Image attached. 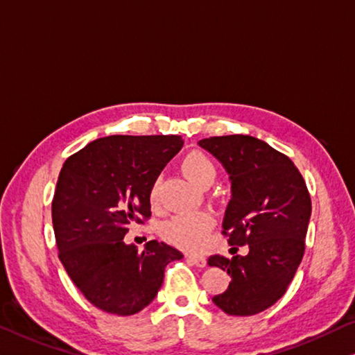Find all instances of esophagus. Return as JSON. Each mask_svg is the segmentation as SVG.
I'll list each match as a JSON object with an SVG mask.
<instances>
[{"mask_svg": "<svg viewBox=\"0 0 355 355\" xmlns=\"http://www.w3.org/2000/svg\"><path fill=\"white\" fill-rule=\"evenodd\" d=\"M187 260L192 261L193 265L200 266V268H205V266H206V259L203 257V255H195V254H189V255H187Z\"/></svg>", "mask_w": 355, "mask_h": 355, "instance_id": "1", "label": "esophagus"}]
</instances>
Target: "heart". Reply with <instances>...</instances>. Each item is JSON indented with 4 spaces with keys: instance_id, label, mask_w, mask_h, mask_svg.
Segmentation results:
<instances>
[{
    "instance_id": "b5f03b06",
    "label": "heart",
    "mask_w": 355,
    "mask_h": 355,
    "mask_svg": "<svg viewBox=\"0 0 355 355\" xmlns=\"http://www.w3.org/2000/svg\"><path fill=\"white\" fill-rule=\"evenodd\" d=\"M182 171L195 184L203 187L211 184L216 178V165L203 152H190L182 160ZM149 201L157 208L160 203V179L157 178L149 189ZM214 216L209 211H192L179 214L163 225L162 234L173 246L184 250H200L208 241V236L214 227Z\"/></svg>"
}]
</instances>
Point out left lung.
I'll use <instances>...</instances> for the list:
<instances>
[{"label":"left lung","mask_w":355,"mask_h":355,"mask_svg":"<svg viewBox=\"0 0 355 355\" xmlns=\"http://www.w3.org/2000/svg\"><path fill=\"white\" fill-rule=\"evenodd\" d=\"M198 144L230 174L222 233L233 249L249 246L244 257L208 259L232 277L212 302L230 315L259 314L284 295L302 263L311 217L306 182L287 155L254 136H212Z\"/></svg>","instance_id":"8db88e82"}]
</instances>
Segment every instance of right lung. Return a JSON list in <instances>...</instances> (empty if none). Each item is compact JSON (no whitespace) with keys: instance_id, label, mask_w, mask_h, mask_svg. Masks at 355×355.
Returning <instances> with one entry per match:
<instances>
[{"instance_id":"add662e5","label":"right lung","mask_w":355,"mask_h":355,"mask_svg":"<svg viewBox=\"0 0 355 355\" xmlns=\"http://www.w3.org/2000/svg\"><path fill=\"white\" fill-rule=\"evenodd\" d=\"M176 135H114L68 157L52 200L58 259L98 309L132 315L160 291L165 266L184 255L149 241L143 252L123 238L150 217L149 189L181 150Z\"/></svg>"}]
</instances>
